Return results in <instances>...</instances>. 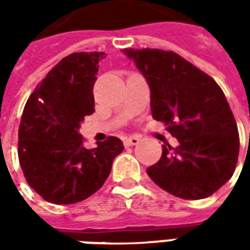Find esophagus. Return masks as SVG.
I'll list each match as a JSON object with an SVG mask.
<instances>
[{
  "label": "esophagus",
  "instance_id": "obj_1",
  "mask_svg": "<svg viewBox=\"0 0 250 250\" xmlns=\"http://www.w3.org/2000/svg\"><path fill=\"white\" fill-rule=\"evenodd\" d=\"M139 138L135 135H132V136H128V138H125V146H135V145H138L139 143Z\"/></svg>",
  "mask_w": 250,
  "mask_h": 250
}]
</instances>
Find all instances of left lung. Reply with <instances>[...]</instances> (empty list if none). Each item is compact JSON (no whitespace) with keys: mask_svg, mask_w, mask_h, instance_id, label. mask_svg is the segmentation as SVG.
Here are the masks:
<instances>
[{"mask_svg":"<svg viewBox=\"0 0 250 250\" xmlns=\"http://www.w3.org/2000/svg\"><path fill=\"white\" fill-rule=\"evenodd\" d=\"M150 87L152 118L177 138L175 148L147 168L163 190L184 199H202L231 178L240 150L236 120L220 85L175 52L125 49Z\"/></svg>","mask_w":250,"mask_h":250,"instance_id":"1","label":"left lung"}]
</instances>
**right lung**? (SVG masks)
I'll use <instances>...</instances> for the list:
<instances>
[{
  "label": "right lung",
  "mask_w": 250,
  "mask_h": 250,
  "mask_svg": "<svg viewBox=\"0 0 250 250\" xmlns=\"http://www.w3.org/2000/svg\"><path fill=\"white\" fill-rule=\"evenodd\" d=\"M104 57V52L64 57L25 104L19 128L20 165L30 188L52 204H76L96 193L125 148L115 136L85 148L79 132L84 116L95 111L93 84Z\"/></svg>",
  "instance_id": "add662e5"
}]
</instances>
